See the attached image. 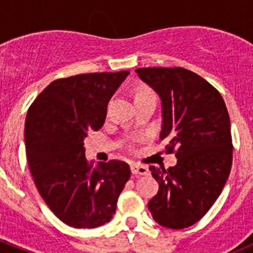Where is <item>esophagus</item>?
I'll use <instances>...</instances> for the list:
<instances>
[{
	"mask_svg": "<svg viewBox=\"0 0 253 253\" xmlns=\"http://www.w3.org/2000/svg\"><path fill=\"white\" fill-rule=\"evenodd\" d=\"M131 171L133 175H148L149 174V170H148V168L143 167V165H139V164H132Z\"/></svg>",
	"mask_w": 253,
	"mask_h": 253,
	"instance_id": "34e87169",
	"label": "esophagus"
}]
</instances>
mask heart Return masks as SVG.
Segmentation results:
<instances>
[{"instance_id":"1","label":"heart","mask_w":253,"mask_h":253,"mask_svg":"<svg viewBox=\"0 0 253 253\" xmlns=\"http://www.w3.org/2000/svg\"><path fill=\"white\" fill-rule=\"evenodd\" d=\"M139 96H155V94H154V91L150 90V89L142 88V89H139V90H138L136 98H139Z\"/></svg>"}]
</instances>
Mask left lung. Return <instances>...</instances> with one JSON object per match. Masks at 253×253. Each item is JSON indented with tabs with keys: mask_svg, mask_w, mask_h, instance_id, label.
Segmentation results:
<instances>
[{
	"mask_svg": "<svg viewBox=\"0 0 253 253\" xmlns=\"http://www.w3.org/2000/svg\"><path fill=\"white\" fill-rule=\"evenodd\" d=\"M162 99L160 139L177 164L150 167L159 191L148 202L153 219L185 229L206 215L223 191L233 164L230 119L223 96L211 83L182 67L137 68Z\"/></svg>",
	"mask_w": 253,
	"mask_h": 253,
	"instance_id": "left-lung-1",
	"label": "left lung"
}]
</instances>
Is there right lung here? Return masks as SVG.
Wrapping results in <instances>:
<instances>
[{
  "instance_id": "1",
  "label": "right lung",
  "mask_w": 253,
  "mask_h": 253,
  "mask_svg": "<svg viewBox=\"0 0 253 253\" xmlns=\"http://www.w3.org/2000/svg\"><path fill=\"white\" fill-rule=\"evenodd\" d=\"M128 71L60 78L37 96L25 119L30 172L40 196L67 225L93 229L111 220L131 176L127 163H88L84 138L103 127L108 103Z\"/></svg>"
}]
</instances>
